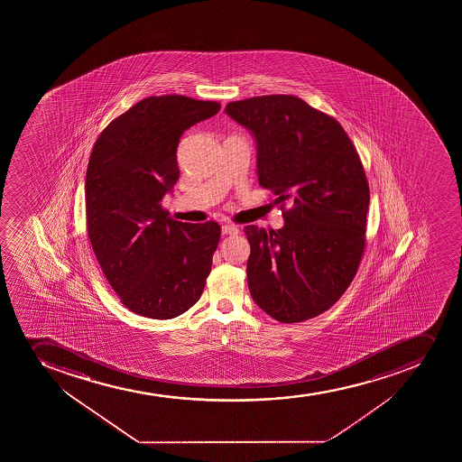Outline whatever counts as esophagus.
<instances>
[{
  "instance_id": "obj_1",
  "label": "esophagus",
  "mask_w": 462,
  "mask_h": 462,
  "mask_svg": "<svg viewBox=\"0 0 462 462\" xmlns=\"http://www.w3.org/2000/svg\"><path fill=\"white\" fill-rule=\"evenodd\" d=\"M221 232L223 235H238L239 227L238 226H235V224H224L223 227H221Z\"/></svg>"
}]
</instances>
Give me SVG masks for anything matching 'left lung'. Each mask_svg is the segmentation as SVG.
<instances>
[{
  "label": "left lung",
  "instance_id": "8db88e82",
  "mask_svg": "<svg viewBox=\"0 0 462 462\" xmlns=\"http://www.w3.org/2000/svg\"><path fill=\"white\" fill-rule=\"evenodd\" d=\"M226 113L256 138L259 183L283 210L279 230L244 227L253 300L284 324L316 318L365 254L370 191L358 152L337 120L292 95L230 102Z\"/></svg>",
  "mask_w": 462,
  "mask_h": 462
}]
</instances>
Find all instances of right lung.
<instances>
[{"label":"right lung","mask_w":462,"mask_h":462,"mask_svg":"<svg viewBox=\"0 0 462 462\" xmlns=\"http://www.w3.org/2000/svg\"><path fill=\"white\" fill-rule=\"evenodd\" d=\"M219 102L151 97L116 117L97 137L86 174L93 252L126 309L171 319L194 306L218 247L215 221L180 223L161 206L178 182L183 131L218 113Z\"/></svg>","instance_id":"obj_1"}]
</instances>
